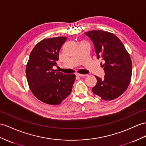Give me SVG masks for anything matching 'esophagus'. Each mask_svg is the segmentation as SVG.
<instances>
[{
  "label": "esophagus",
  "mask_w": 146,
  "mask_h": 146,
  "mask_svg": "<svg viewBox=\"0 0 146 146\" xmlns=\"http://www.w3.org/2000/svg\"><path fill=\"white\" fill-rule=\"evenodd\" d=\"M76 76H79V77H84V76H87V75H85V74H76Z\"/></svg>",
  "instance_id": "1"
}]
</instances>
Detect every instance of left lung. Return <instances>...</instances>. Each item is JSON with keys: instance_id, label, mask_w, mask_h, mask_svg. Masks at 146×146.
Wrapping results in <instances>:
<instances>
[{"instance_id": "obj_1", "label": "left lung", "mask_w": 146, "mask_h": 146, "mask_svg": "<svg viewBox=\"0 0 146 146\" xmlns=\"http://www.w3.org/2000/svg\"><path fill=\"white\" fill-rule=\"evenodd\" d=\"M93 42L97 59L102 58L105 71L103 79L96 76L97 84L92 92L105 100H112L121 95L130 84L132 62L123 42L111 33L92 30L85 33ZM102 64V63H101Z\"/></svg>"}]
</instances>
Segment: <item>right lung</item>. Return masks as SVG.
I'll use <instances>...</instances> for the list:
<instances>
[{
	"mask_svg": "<svg viewBox=\"0 0 146 146\" xmlns=\"http://www.w3.org/2000/svg\"><path fill=\"white\" fill-rule=\"evenodd\" d=\"M66 36L44 39L35 46L26 67L28 85L38 100L46 104L59 105L69 96L76 80L75 74L56 72L59 52Z\"/></svg>",
	"mask_w": 146,
	"mask_h": 146,
	"instance_id": "right-lung-1",
	"label": "right lung"
}]
</instances>
